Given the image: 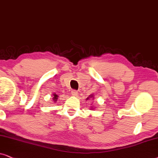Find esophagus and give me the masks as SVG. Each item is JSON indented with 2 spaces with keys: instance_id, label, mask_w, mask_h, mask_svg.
Instances as JSON below:
<instances>
[{
  "instance_id": "esophagus-1",
  "label": "esophagus",
  "mask_w": 158,
  "mask_h": 158,
  "mask_svg": "<svg viewBox=\"0 0 158 158\" xmlns=\"http://www.w3.org/2000/svg\"><path fill=\"white\" fill-rule=\"evenodd\" d=\"M71 94H72L73 96H77L78 94V92L77 90H73V91H71Z\"/></svg>"
}]
</instances>
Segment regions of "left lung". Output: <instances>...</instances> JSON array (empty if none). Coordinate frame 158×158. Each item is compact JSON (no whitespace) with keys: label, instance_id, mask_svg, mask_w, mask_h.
Wrapping results in <instances>:
<instances>
[{"label":"left lung","instance_id":"left-lung-1","mask_svg":"<svg viewBox=\"0 0 158 158\" xmlns=\"http://www.w3.org/2000/svg\"><path fill=\"white\" fill-rule=\"evenodd\" d=\"M92 99V100H93V99L94 98V95L93 94H91V95H89V97H88V98H87V100H89V99ZM90 109H91V110H93V109H94V108H93V106H91V108H90Z\"/></svg>","mask_w":158,"mask_h":158}]
</instances>
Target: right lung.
I'll use <instances>...</instances> for the list:
<instances>
[{"mask_svg":"<svg viewBox=\"0 0 158 158\" xmlns=\"http://www.w3.org/2000/svg\"><path fill=\"white\" fill-rule=\"evenodd\" d=\"M58 98V94H56V93H54V94H53V98H52V100H53L54 102H57Z\"/></svg>","mask_w":158,"mask_h":158,"instance_id":"obj_1","label":"right lung"}]
</instances>
